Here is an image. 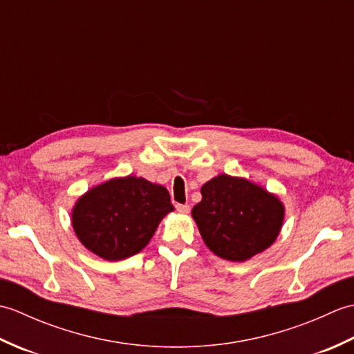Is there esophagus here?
Segmentation results:
<instances>
[{
	"mask_svg": "<svg viewBox=\"0 0 354 354\" xmlns=\"http://www.w3.org/2000/svg\"><path fill=\"white\" fill-rule=\"evenodd\" d=\"M176 212H178L179 214H189V213H190V207H189V205L178 204V205H176Z\"/></svg>",
	"mask_w": 354,
	"mask_h": 354,
	"instance_id": "1",
	"label": "esophagus"
}]
</instances>
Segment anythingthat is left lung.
Wrapping results in <instances>:
<instances>
[{
	"mask_svg": "<svg viewBox=\"0 0 354 354\" xmlns=\"http://www.w3.org/2000/svg\"><path fill=\"white\" fill-rule=\"evenodd\" d=\"M201 194L192 217L217 257L246 261L266 251L280 234L284 205L265 187L221 173L201 187Z\"/></svg>",
	"mask_w": 354,
	"mask_h": 354,
	"instance_id": "8db88e82",
	"label": "left lung"
}]
</instances>
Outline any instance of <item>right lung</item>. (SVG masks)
<instances>
[{"instance_id":"right-lung-1","label":"right lung","mask_w":354,"mask_h":354,"mask_svg":"<svg viewBox=\"0 0 354 354\" xmlns=\"http://www.w3.org/2000/svg\"><path fill=\"white\" fill-rule=\"evenodd\" d=\"M173 209L164 185L127 175L82 194L71 209V225L88 251L117 261L146 248L158 225Z\"/></svg>"}]
</instances>
